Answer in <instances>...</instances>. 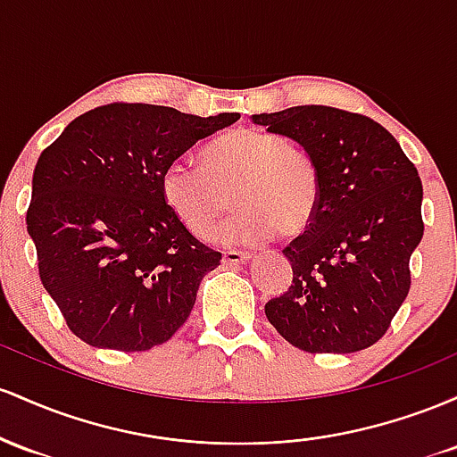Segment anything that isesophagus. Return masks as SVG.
Listing matches in <instances>:
<instances>
[{
    "label": "esophagus",
    "mask_w": 457,
    "mask_h": 457,
    "mask_svg": "<svg viewBox=\"0 0 457 457\" xmlns=\"http://www.w3.org/2000/svg\"><path fill=\"white\" fill-rule=\"evenodd\" d=\"M222 261L227 265H244L250 261V254L248 253H237V250H228V253H224Z\"/></svg>",
    "instance_id": "esophagus-1"
}]
</instances>
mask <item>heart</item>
I'll use <instances>...</instances> for the list:
<instances>
[{
	"label": "heart",
	"mask_w": 457,
	"mask_h": 457,
	"mask_svg": "<svg viewBox=\"0 0 457 457\" xmlns=\"http://www.w3.org/2000/svg\"><path fill=\"white\" fill-rule=\"evenodd\" d=\"M203 166L174 162L163 170L162 194L194 237L209 239L235 204L230 242L254 244L306 233L321 201L320 168L304 148L271 133L239 127L203 151Z\"/></svg>",
	"instance_id": "b5f03b06"
}]
</instances>
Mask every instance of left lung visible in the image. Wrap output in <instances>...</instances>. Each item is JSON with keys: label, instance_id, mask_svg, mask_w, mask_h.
I'll return each mask as SVG.
<instances>
[{"label": "left lung", "instance_id": "8db88e82", "mask_svg": "<svg viewBox=\"0 0 457 457\" xmlns=\"http://www.w3.org/2000/svg\"><path fill=\"white\" fill-rule=\"evenodd\" d=\"M250 118L304 148L321 177L315 220L283 250L294 283L265 315L304 352L365 350L382 339L410 289V256L423 237L417 168L367 116L297 105Z\"/></svg>", "mask_w": 457, "mask_h": 457}]
</instances>
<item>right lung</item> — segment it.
<instances>
[{"label":"right lung","mask_w":457,"mask_h":457,"mask_svg":"<svg viewBox=\"0 0 457 457\" xmlns=\"http://www.w3.org/2000/svg\"><path fill=\"white\" fill-rule=\"evenodd\" d=\"M237 118L112 104L77 116L45 148L25 222L43 287L75 337L101 350L145 352L186 324L222 254L179 222L162 177Z\"/></svg>","instance_id":"add662e5"}]
</instances>
